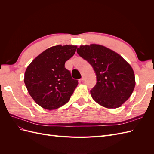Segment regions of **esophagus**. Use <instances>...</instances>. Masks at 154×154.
<instances>
[{"mask_svg": "<svg viewBox=\"0 0 154 154\" xmlns=\"http://www.w3.org/2000/svg\"><path fill=\"white\" fill-rule=\"evenodd\" d=\"M85 77L84 76H83L82 78V79H81V81L82 82H84V81H85Z\"/></svg>", "mask_w": 154, "mask_h": 154, "instance_id": "obj_1", "label": "esophagus"}]
</instances>
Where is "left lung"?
<instances>
[{
	"mask_svg": "<svg viewBox=\"0 0 154 154\" xmlns=\"http://www.w3.org/2000/svg\"><path fill=\"white\" fill-rule=\"evenodd\" d=\"M77 53L96 72V84L91 90L93 100L108 109L122 106L131 96L136 85L130 65L122 56L101 45H80Z\"/></svg>",
	"mask_w": 154,
	"mask_h": 154,
	"instance_id": "obj_1",
	"label": "left lung"
}]
</instances>
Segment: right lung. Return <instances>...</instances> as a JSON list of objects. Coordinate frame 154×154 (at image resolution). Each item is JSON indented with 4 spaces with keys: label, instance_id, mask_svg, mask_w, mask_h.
<instances>
[{
    "label": "right lung",
    "instance_id": "obj_1",
    "mask_svg": "<svg viewBox=\"0 0 154 154\" xmlns=\"http://www.w3.org/2000/svg\"><path fill=\"white\" fill-rule=\"evenodd\" d=\"M76 45H55L45 50L27 67L24 83L36 103L48 110L57 109L69 101L77 87L65 63L76 52Z\"/></svg>",
    "mask_w": 154,
    "mask_h": 154
}]
</instances>
